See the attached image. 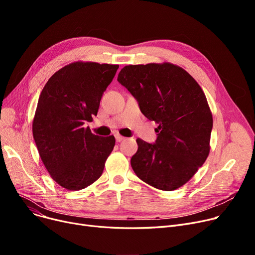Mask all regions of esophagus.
Masks as SVG:
<instances>
[{
	"instance_id": "34e87169",
	"label": "esophagus",
	"mask_w": 255,
	"mask_h": 255,
	"mask_svg": "<svg viewBox=\"0 0 255 255\" xmlns=\"http://www.w3.org/2000/svg\"><path fill=\"white\" fill-rule=\"evenodd\" d=\"M115 136H116V140H117V141H119V142H120V141H122V140H124V139H125V137H124V136H122V135H120V134H116Z\"/></svg>"
}]
</instances>
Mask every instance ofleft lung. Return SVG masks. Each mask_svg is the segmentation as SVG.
Wrapping results in <instances>:
<instances>
[{"label": "left lung", "instance_id": "left-lung-1", "mask_svg": "<svg viewBox=\"0 0 255 255\" xmlns=\"http://www.w3.org/2000/svg\"><path fill=\"white\" fill-rule=\"evenodd\" d=\"M118 82L137 100L143 116L159 124L155 143L136 139L131 158L135 175L160 190L180 188L210 153L213 117L204 91L170 63L125 66Z\"/></svg>", "mask_w": 255, "mask_h": 255}]
</instances>
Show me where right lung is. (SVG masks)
Listing matches in <instances>:
<instances>
[{"label": "right lung", "mask_w": 255, "mask_h": 255, "mask_svg": "<svg viewBox=\"0 0 255 255\" xmlns=\"http://www.w3.org/2000/svg\"><path fill=\"white\" fill-rule=\"evenodd\" d=\"M119 65L74 62L44 86L33 120V136L53 181L67 190L84 189L102 175L116 143L84 127L97 116L100 100Z\"/></svg>", "instance_id": "right-lung-1"}]
</instances>
